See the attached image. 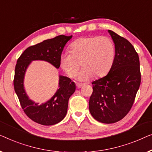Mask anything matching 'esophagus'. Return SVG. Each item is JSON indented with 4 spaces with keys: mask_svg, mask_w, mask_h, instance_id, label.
<instances>
[{
    "mask_svg": "<svg viewBox=\"0 0 152 152\" xmlns=\"http://www.w3.org/2000/svg\"><path fill=\"white\" fill-rule=\"evenodd\" d=\"M76 87L77 88H80L81 87H83V85H84V84L83 83H76Z\"/></svg>",
    "mask_w": 152,
    "mask_h": 152,
    "instance_id": "1",
    "label": "esophagus"
}]
</instances>
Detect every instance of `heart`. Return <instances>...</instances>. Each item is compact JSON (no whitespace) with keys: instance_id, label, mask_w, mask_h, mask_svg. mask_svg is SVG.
I'll use <instances>...</instances> for the list:
<instances>
[{"instance_id":"1","label":"heart","mask_w":152,"mask_h":152,"mask_svg":"<svg viewBox=\"0 0 152 152\" xmlns=\"http://www.w3.org/2000/svg\"><path fill=\"white\" fill-rule=\"evenodd\" d=\"M115 58V47L107 36H94L75 40L70 45V53L62 54L60 65L69 77L75 76L81 66L80 80H88L93 75L103 76L110 72ZM81 63L80 64V63Z\"/></svg>"}]
</instances>
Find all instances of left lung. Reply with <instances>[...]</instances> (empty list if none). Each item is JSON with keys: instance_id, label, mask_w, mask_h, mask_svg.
Masks as SVG:
<instances>
[{"instance_id": "obj_1", "label": "left lung", "mask_w": 152, "mask_h": 152, "mask_svg": "<svg viewBox=\"0 0 152 152\" xmlns=\"http://www.w3.org/2000/svg\"><path fill=\"white\" fill-rule=\"evenodd\" d=\"M115 45V58L109 73L94 81L89 98L91 116L98 122L116 123L128 114L139 89L141 75L138 53L125 38L108 30Z\"/></svg>"}]
</instances>
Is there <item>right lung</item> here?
<instances>
[{
    "label": "right lung",
    "mask_w": 152,
    "mask_h": 152,
    "mask_svg": "<svg viewBox=\"0 0 152 152\" xmlns=\"http://www.w3.org/2000/svg\"><path fill=\"white\" fill-rule=\"evenodd\" d=\"M72 36L60 35L29 47L18 58L15 67L14 90L21 107L29 118L42 125H53L65 118L69 98L76 90L75 83L68 77L59 76L58 87L53 97L38 105L29 99L24 89V77L27 68L32 61H45L60 67V58L66 43Z\"/></svg>",
    "instance_id": "1"
}]
</instances>
